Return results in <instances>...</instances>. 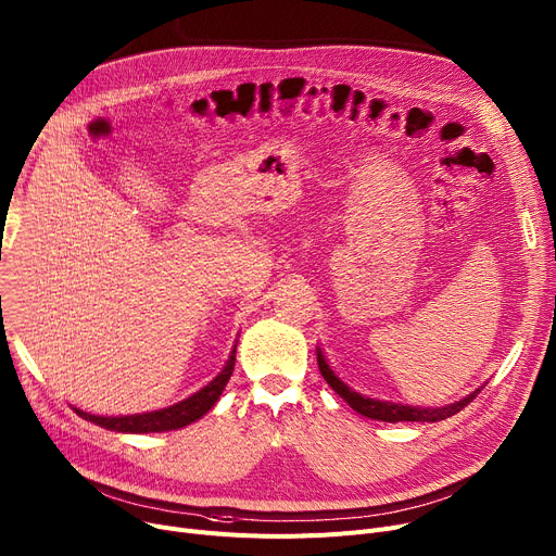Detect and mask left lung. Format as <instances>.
Segmentation results:
<instances>
[{
    "mask_svg": "<svg viewBox=\"0 0 556 556\" xmlns=\"http://www.w3.org/2000/svg\"><path fill=\"white\" fill-rule=\"evenodd\" d=\"M316 358H318V370H320L323 379L330 383V388L334 390V393L339 397H343L350 404V408H354L358 415L370 417V419H379V421H390V424H395V421H440V419H446V417H451L455 413H460L480 393V388H478V390H473L471 395H467L465 400L455 402V404H448V406H442V408H419V406H408V404L381 402V400L366 397L362 393H356V390H352L348 383H343L334 375L330 364L325 362V354H323L320 348H316Z\"/></svg>",
    "mask_w": 556,
    "mask_h": 556,
    "instance_id": "1",
    "label": "left lung"
}]
</instances>
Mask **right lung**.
I'll list each match as a JSON object with an SVG mask.
<instances>
[{
  "label": "right lung",
  "mask_w": 556,
  "mask_h": 556,
  "mask_svg": "<svg viewBox=\"0 0 556 556\" xmlns=\"http://www.w3.org/2000/svg\"><path fill=\"white\" fill-rule=\"evenodd\" d=\"M236 368V348L228 356L226 366L222 368V372L198 393L190 395L188 400L173 404L168 408L161 410H152V413H137V415H121V417H103V415H91L85 413L80 408H74L76 415H80L87 421L98 424L108 431H118V433H163V431H175V429H184L188 424L198 421L200 417H204L215 402L219 400L224 386L231 379Z\"/></svg>",
  "instance_id": "add662e5"
}]
</instances>
